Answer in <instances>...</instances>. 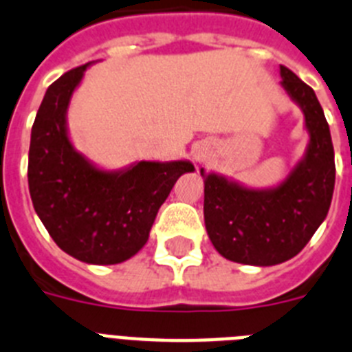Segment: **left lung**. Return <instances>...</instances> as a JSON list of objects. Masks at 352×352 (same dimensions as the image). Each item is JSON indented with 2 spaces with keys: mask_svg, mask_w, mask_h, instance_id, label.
<instances>
[{
  "mask_svg": "<svg viewBox=\"0 0 352 352\" xmlns=\"http://www.w3.org/2000/svg\"><path fill=\"white\" fill-rule=\"evenodd\" d=\"M283 90L305 117L308 143L289 175L271 188H248L206 172L204 218L219 255L237 264L276 265L298 255L328 216L335 189V152L316 91L280 65Z\"/></svg>",
  "mask_w": 352,
  "mask_h": 352,
  "instance_id": "1",
  "label": "left lung"
}]
</instances>
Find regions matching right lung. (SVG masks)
Listing matches in <instances>:
<instances>
[{
  "label": "right lung",
  "mask_w": 352,
  "mask_h": 352,
  "mask_svg": "<svg viewBox=\"0 0 352 352\" xmlns=\"http://www.w3.org/2000/svg\"><path fill=\"white\" fill-rule=\"evenodd\" d=\"M90 65L69 70L45 91L32 127L28 186L36 216L63 252L87 264L111 265L145 246L159 207L195 166L179 159L106 170L76 151L67 111Z\"/></svg>",
  "instance_id": "right-lung-1"
}]
</instances>
